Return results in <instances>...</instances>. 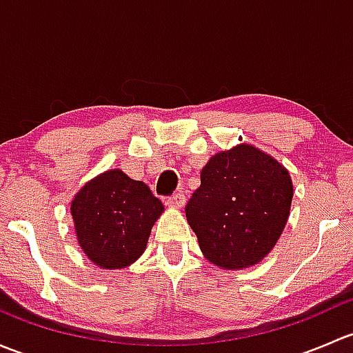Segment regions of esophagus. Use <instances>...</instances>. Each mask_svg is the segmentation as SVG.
I'll return each mask as SVG.
<instances>
[{
  "label": "esophagus",
  "instance_id": "1",
  "mask_svg": "<svg viewBox=\"0 0 353 353\" xmlns=\"http://www.w3.org/2000/svg\"><path fill=\"white\" fill-rule=\"evenodd\" d=\"M184 203H186V196H184L183 193H176L172 194V196L167 198V205H169L170 208H183Z\"/></svg>",
  "mask_w": 353,
  "mask_h": 353
}]
</instances>
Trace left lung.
<instances>
[{
    "mask_svg": "<svg viewBox=\"0 0 353 353\" xmlns=\"http://www.w3.org/2000/svg\"><path fill=\"white\" fill-rule=\"evenodd\" d=\"M294 186L279 160L243 143L219 152L201 170L186 219L203 256L223 270L258 265L282 236Z\"/></svg>",
    "mask_w": 353,
    "mask_h": 353,
    "instance_id": "obj_1",
    "label": "left lung"
}]
</instances>
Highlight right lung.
<instances>
[{"mask_svg": "<svg viewBox=\"0 0 353 353\" xmlns=\"http://www.w3.org/2000/svg\"><path fill=\"white\" fill-rule=\"evenodd\" d=\"M163 205L141 181L110 169L88 181L71 201L80 248L101 268L119 270L145 251Z\"/></svg>", "mask_w": 353, "mask_h": 353, "instance_id": "1", "label": "right lung"}]
</instances>
